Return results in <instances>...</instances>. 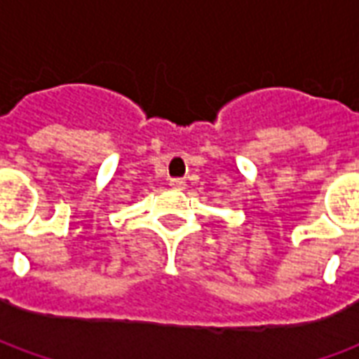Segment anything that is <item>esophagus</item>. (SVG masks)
<instances>
[{
	"label": "esophagus",
	"mask_w": 359,
	"mask_h": 359,
	"mask_svg": "<svg viewBox=\"0 0 359 359\" xmlns=\"http://www.w3.org/2000/svg\"><path fill=\"white\" fill-rule=\"evenodd\" d=\"M169 187L175 188V190H182V188H184V180H182V179H171V180H169Z\"/></svg>",
	"instance_id": "obj_1"
}]
</instances>
